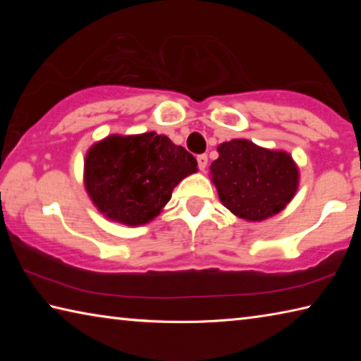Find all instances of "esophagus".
Returning a JSON list of instances; mask_svg holds the SVG:
<instances>
[{
	"instance_id": "1",
	"label": "esophagus",
	"mask_w": 361,
	"mask_h": 361,
	"mask_svg": "<svg viewBox=\"0 0 361 361\" xmlns=\"http://www.w3.org/2000/svg\"><path fill=\"white\" fill-rule=\"evenodd\" d=\"M197 164H199V169L202 170V172H205L207 164H209V157H207V154H200V156H197Z\"/></svg>"
}]
</instances>
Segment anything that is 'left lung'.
<instances>
[{"label":"left lung","mask_w":361,"mask_h":361,"mask_svg":"<svg viewBox=\"0 0 361 361\" xmlns=\"http://www.w3.org/2000/svg\"><path fill=\"white\" fill-rule=\"evenodd\" d=\"M210 178L221 204L245 221H264L295 197L299 169L286 151L267 149L245 138L218 146Z\"/></svg>","instance_id":"1"}]
</instances>
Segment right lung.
Here are the masks:
<instances>
[{"label":"right lung","mask_w":361,"mask_h":361,"mask_svg":"<svg viewBox=\"0 0 361 361\" xmlns=\"http://www.w3.org/2000/svg\"><path fill=\"white\" fill-rule=\"evenodd\" d=\"M195 172L194 156L166 135H108L85 154L84 186L103 216L142 226L152 221L173 188Z\"/></svg>","instance_id":"right-lung-1"}]
</instances>
